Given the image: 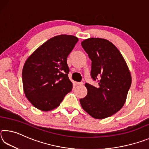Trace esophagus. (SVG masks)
I'll return each instance as SVG.
<instances>
[{
  "label": "esophagus",
  "mask_w": 149,
  "mask_h": 149,
  "mask_svg": "<svg viewBox=\"0 0 149 149\" xmlns=\"http://www.w3.org/2000/svg\"><path fill=\"white\" fill-rule=\"evenodd\" d=\"M76 85H84V83H83V82H77V83H76Z\"/></svg>",
  "instance_id": "1"
}]
</instances>
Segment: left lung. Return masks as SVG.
Listing matches in <instances>:
<instances>
[{"label":"left lung","instance_id":"left-lung-1","mask_svg":"<svg viewBox=\"0 0 149 149\" xmlns=\"http://www.w3.org/2000/svg\"><path fill=\"white\" fill-rule=\"evenodd\" d=\"M81 44L92 61V78L100 80L97 87L85 84L87 95L79 102L91 116L104 119L124 105L132 75L122 54L112 42L104 39L89 38Z\"/></svg>","mask_w":149,"mask_h":149}]
</instances>
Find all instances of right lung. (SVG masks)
Returning a JSON list of instances; mask_svg holds the SVG:
<instances>
[{
  "instance_id": "1",
  "label": "right lung",
  "mask_w": 149,
  "mask_h": 149,
  "mask_svg": "<svg viewBox=\"0 0 149 149\" xmlns=\"http://www.w3.org/2000/svg\"><path fill=\"white\" fill-rule=\"evenodd\" d=\"M77 41L74 35H57L27 58L22 70L24 91L37 109L45 112L54 109L72 91L67 58Z\"/></svg>"
}]
</instances>
